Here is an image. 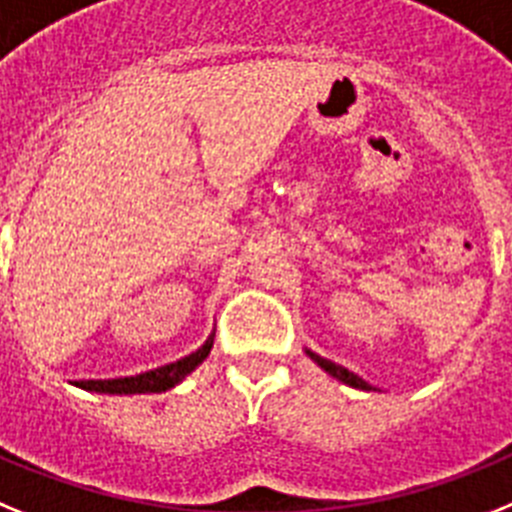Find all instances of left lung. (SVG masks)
<instances>
[{"instance_id":"left-lung-1","label":"left lung","mask_w":512,"mask_h":512,"mask_svg":"<svg viewBox=\"0 0 512 512\" xmlns=\"http://www.w3.org/2000/svg\"><path fill=\"white\" fill-rule=\"evenodd\" d=\"M306 355H309L311 361L317 363V366L322 368L324 373H330L332 379H337V381H342V384L353 386V389H363V391H371V389H373V386L368 384L366 379H361V376H358V373L348 371V368L340 366V363L327 361V358H322V355H317V353H314V350H309V348H306Z\"/></svg>"}]
</instances>
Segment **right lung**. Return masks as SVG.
<instances>
[{"label": "right lung", "instance_id": "1", "mask_svg": "<svg viewBox=\"0 0 512 512\" xmlns=\"http://www.w3.org/2000/svg\"><path fill=\"white\" fill-rule=\"evenodd\" d=\"M213 335H208V340L203 342L201 348L195 353L185 355L180 361L167 363V366H159L154 371L136 373V376H123V379H90V381H77L74 386L84 391H95V394H162V391L172 389V386L180 384L185 376L195 371L208 358L213 348Z\"/></svg>", "mask_w": 512, "mask_h": 512}]
</instances>
